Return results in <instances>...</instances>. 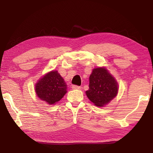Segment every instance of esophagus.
<instances>
[{"label":"esophagus","mask_w":153,"mask_h":153,"mask_svg":"<svg viewBox=\"0 0 153 153\" xmlns=\"http://www.w3.org/2000/svg\"><path fill=\"white\" fill-rule=\"evenodd\" d=\"M72 88L74 90H79V89H81V87L78 86V85H73L72 86Z\"/></svg>","instance_id":"obj_1"}]
</instances>
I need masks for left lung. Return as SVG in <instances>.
<instances>
[{
  "mask_svg": "<svg viewBox=\"0 0 153 153\" xmlns=\"http://www.w3.org/2000/svg\"><path fill=\"white\" fill-rule=\"evenodd\" d=\"M118 91V83L105 68L93 69L89 77V89L85 94L95 106L106 105L116 97Z\"/></svg>",
  "mask_w": 153,
  "mask_h": 153,
  "instance_id": "1",
  "label": "left lung"
}]
</instances>
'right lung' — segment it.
<instances>
[{"label":"right lung","instance_id":"1","mask_svg":"<svg viewBox=\"0 0 153 153\" xmlns=\"http://www.w3.org/2000/svg\"><path fill=\"white\" fill-rule=\"evenodd\" d=\"M35 92L39 99L49 104L60 101L67 93V85L58 71H51L35 84Z\"/></svg>","mask_w":153,"mask_h":153}]
</instances>
